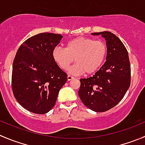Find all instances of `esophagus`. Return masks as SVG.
Returning a JSON list of instances; mask_svg holds the SVG:
<instances>
[{
	"label": "esophagus",
	"instance_id": "34e87169",
	"mask_svg": "<svg viewBox=\"0 0 145 145\" xmlns=\"http://www.w3.org/2000/svg\"><path fill=\"white\" fill-rule=\"evenodd\" d=\"M74 78V77L71 76H70V75H69L68 76H67V80H68V81H71V80H73Z\"/></svg>",
	"mask_w": 145,
	"mask_h": 145
}]
</instances>
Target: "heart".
Returning <instances> with one entry per match:
<instances>
[{"mask_svg": "<svg viewBox=\"0 0 145 145\" xmlns=\"http://www.w3.org/2000/svg\"><path fill=\"white\" fill-rule=\"evenodd\" d=\"M106 53L107 47L103 42L79 37L69 41L66 49L55 47L52 51V57L63 70L67 69L75 59L76 63L69 69V72L79 76L98 71L105 60Z\"/></svg>", "mask_w": 145, "mask_h": 145, "instance_id": "b5f03b06", "label": "heart"}]
</instances>
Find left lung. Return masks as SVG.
I'll return each instance as SVG.
<instances>
[{
  "mask_svg": "<svg viewBox=\"0 0 145 145\" xmlns=\"http://www.w3.org/2000/svg\"><path fill=\"white\" fill-rule=\"evenodd\" d=\"M91 34L101 35L106 40V61L95 75L80 79L78 95L89 109L105 112L116 106L130 87V60L125 47L116 35L108 31Z\"/></svg>",
  "mask_w": 145,
  "mask_h": 145,
  "instance_id": "8db88e82",
  "label": "left lung"
}]
</instances>
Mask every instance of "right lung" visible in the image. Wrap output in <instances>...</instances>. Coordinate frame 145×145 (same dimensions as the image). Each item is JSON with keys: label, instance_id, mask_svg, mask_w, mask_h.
<instances>
[{"label": "right lung", "instance_id": "obj_1", "mask_svg": "<svg viewBox=\"0 0 145 145\" xmlns=\"http://www.w3.org/2000/svg\"><path fill=\"white\" fill-rule=\"evenodd\" d=\"M62 37L59 34L40 33L24 42L17 52L12 64V93L32 113H48L67 82V74L52 57L53 50Z\"/></svg>", "mask_w": 145, "mask_h": 145}]
</instances>
